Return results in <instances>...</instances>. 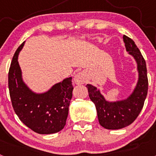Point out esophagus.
I'll return each instance as SVG.
<instances>
[{"label": "esophagus", "mask_w": 156, "mask_h": 156, "mask_svg": "<svg viewBox=\"0 0 156 156\" xmlns=\"http://www.w3.org/2000/svg\"><path fill=\"white\" fill-rule=\"evenodd\" d=\"M86 82V76L83 73H79L74 77V83L77 85L83 84Z\"/></svg>", "instance_id": "1"}]
</instances>
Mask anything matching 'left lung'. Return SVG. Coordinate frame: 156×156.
<instances>
[{
  "mask_svg": "<svg viewBox=\"0 0 156 156\" xmlns=\"http://www.w3.org/2000/svg\"><path fill=\"white\" fill-rule=\"evenodd\" d=\"M123 41L126 51L133 56L137 63L139 79L133 94L126 100L108 102L95 87L86 85L89 97L96 106L99 123L108 129H121L131 124L143 108L148 94V80L145 60L133 40L123 35Z\"/></svg>",
  "mask_w": 156,
  "mask_h": 156,
  "instance_id": "1",
  "label": "left lung"
}]
</instances>
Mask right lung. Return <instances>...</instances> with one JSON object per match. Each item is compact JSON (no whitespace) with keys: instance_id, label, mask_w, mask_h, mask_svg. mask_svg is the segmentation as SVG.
I'll return each instance as SVG.
<instances>
[{"instance_id":"1","label":"right lung","mask_w":156,"mask_h":156,"mask_svg":"<svg viewBox=\"0 0 156 156\" xmlns=\"http://www.w3.org/2000/svg\"><path fill=\"white\" fill-rule=\"evenodd\" d=\"M23 42L12 58L8 72V88L12 107L19 119L34 132L50 134L64 128L73 97L72 77L64 80L44 94L32 92L23 83L18 55Z\"/></svg>"}]
</instances>
